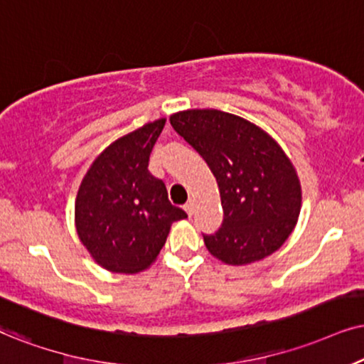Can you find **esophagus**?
I'll use <instances>...</instances> for the list:
<instances>
[{"instance_id": "esophagus-1", "label": "esophagus", "mask_w": 364, "mask_h": 364, "mask_svg": "<svg viewBox=\"0 0 364 364\" xmlns=\"http://www.w3.org/2000/svg\"><path fill=\"white\" fill-rule=\"evenodd\" d=\"M185 211H186V213L188 215H193V213H195V200H190V201H188V203L185 205Z\"/></svg>"}]
</instances>
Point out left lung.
I'll return each mask as SVG.
<instances>
[{"mask_svg":"<svg viewBox=\"0 0 364 364\" xmlns=\"http://www.w3.org/2000/svg\"><path fill=\"white\" fill-rule=\"evenodd\" d=\"M169 122L218 183L223 222L203 233L210 254L247 265L279 250L301 213V183L282 148L255 124L222 110H183Z\"/></svg>","mask_w":364,"mask_h":364,"instance_id":"8db88e82","label":"left lung"}]
</instances>
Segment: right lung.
I'll return each mask as SVG.
<instances>
[{
  "instance_id": "obj_1",
  "label": "right lung",
  "mask_w": 364,
  "mask_h": 364,
  "mask_svg": "<svg viewBox=\"0 0 364 364\" xmlns=\"http://www.w3.org/2000/svg\"><path fill=\"white\" fill-rule=\"evenodd\" d=\"M164 122H149L114 141L92 163L77 193L80 242L110 272L148 269L166 243L171 223L188 216L171 205L164 183L148 169Z\"/></svg>"
}]
</instances>
